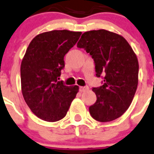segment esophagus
Here are the masks:
<instances>
[{
	"instance_id": "34e87169",
	"label": "esophagus",
	"mask_w": 154,
	"mask_h": 154,
	"mask_svg": "<svg viewBox=\"0 0 154 154\" xmlns=\"http://www.w3.org/2000/svg\"><path fill=\"white\" fill-rule=\"evenodd\" d=\"M88 89H89V88H88V86H81V87H80V91H81V92H86V91H88Z\"/></svg>"
}]
</instances>
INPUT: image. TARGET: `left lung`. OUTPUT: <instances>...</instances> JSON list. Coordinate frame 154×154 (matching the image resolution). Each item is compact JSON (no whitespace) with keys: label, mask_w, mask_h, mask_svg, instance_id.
Here are the masks:
<instances>
[{"label":"left lung","mask_w":154,"mask_h":154,"mask_svg":"<svg viewBox=\"0 0 154 154\" xmlns=\"http://www.w3.org/2000/svg\"><path fill=\"white\" fill-rule=\"evenodd\" d=\"M77 47L92 56L96 76H104L103 85L92 88L97 101L89 107L90 115L102 122L119 118L131 105L138 87L137 56L122 36L103 29L85 32Z\"/></svg>","instance_id":"left-lung-1"}]
</instances>
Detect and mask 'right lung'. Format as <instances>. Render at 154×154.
I'll return each mask as SVG.
<instances>
[{"instance_id": "obj_1", "label": "right lung", "mask_w": 154, "mask_h": 154, "mask_svg": "<svg viewBox=\"0 0 154 154\" xmlns=\"http://www.w3.org/2000/svg\"><path fill=\"white\" fill-rule=\"evenodd\" d=\"M81 32L54 30L36 35L30 42L20 66L21 90L25 102L37 117L56 122L66 116L78 92L77 85L58 81L64 57L77 43Z\"/></svg>"}]
</instances>
